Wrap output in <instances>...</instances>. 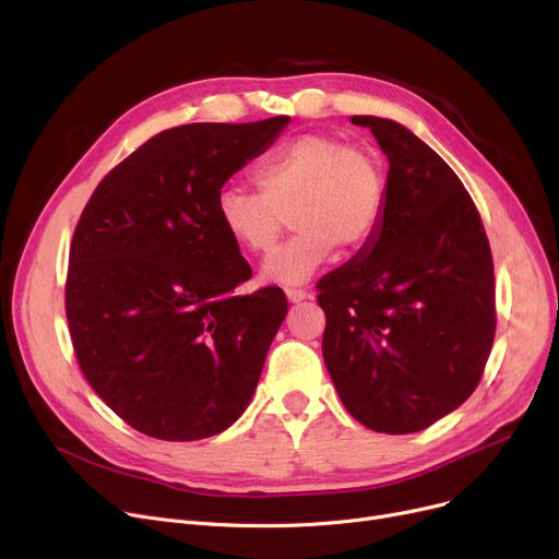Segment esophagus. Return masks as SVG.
<instances>
[{
  "label": "esophagus",
  "mask_w": 559,
  "mask_h": 559,
  "mask_svg": "<svg viewBox=\"0 0 559 559\" xmlns=\"http://www.w3.org/2000/svg\"><path fill=\"white\" fill-rule=\"evenodd\" d=\"M285 295H287V299L293 301V304H299V301L310 297L308 289H301V287H285Z\"/></svg>",
  "instance_id": "34e87169"
}]
</instances>
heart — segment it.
Here are the masks:
<instances>
[{
  "mask_svg": "<svg viewBox=\"0 0 559 559\" xmlns=\"http://www.w3.org/2000/svg\"><path fill=\"white\" fill-rule=\"evenodd\" d=\"M258 191L228 185L216 197V222L237 249L274 251L283 216L297 233L264 262V278L304 283L333 255L360 251L374 237L385 201L377 157L326 132H306L258 164Z\"/></svg>",
  "mask_w": 559,
  "mask_h": 559,
  "instance_id": "heart-1",
  "label": "heart"
}]
</instances>
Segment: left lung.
I'll use <instances>...</instances> for the list:
<instances>
[{
	"label": "left lung",
	"mask_w": 559,
	"mask_h": 559,
	"mask_svg": "<svg viewBox=\"0 0 559 559\" xmlns=\"http://www.w3.org/2000/svg\"><path fill=\"white\" fill-rule=\"evenodd\" d=\"M388 157L383 214L360 253L320 281L322 354L368 429L414 433L464 404L496 335L493 258L452 168L395 120L354 116Z\"/></svg>",
	"instance_id": "left-lung-1"
}]
</instances>
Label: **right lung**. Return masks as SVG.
Instances as JSON below:
<instances>
[{"label":"right lung","instance_id":"add662e5","mask_svg":"<svg viewBox=\"0 0 559 559\" xmlns=\"http://www.w3.org/2000/svg\"><path fill=\"white\" fill-rule=\"evenodd\" d=\"M189 123L151 136L100 180L70 241L66 318L95 393L136 431L199 441L251 402L285 320L276 285L216 222L224 182L287 126Z\"/></svg>","mask_w":559,"mask_h":559}]
</instances>
